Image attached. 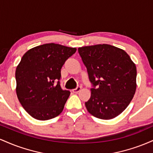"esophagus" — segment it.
I'll use <instances>...</instances> for the list:
<instances>
[{
    "mask_svg": "<svg viewBox=\"0 0 153 153\" xmlns=\"http://www.w3.org/2000/svg\"><path fill=\"white\" fill-rule=\"evenodd\" d=\"M80 90H81V87L78 86V87L76 88L73 89V90H72V91H73V93H75V94H77V93H78Z\"/></svg>",
    "mask_w": 153,
    "mask_h": 153,
    "instance_id": "1",
    "label": "esophagus"
}]
</instances>
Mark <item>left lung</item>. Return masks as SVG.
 <instances>
[{
  "instance_id": "8db88e82",
  "label": "left lung",
  "mask_w": 153,
  "mask_h": 153,
  "mask_svg": "<svg viewBox=\"0 0 153 153\" xmlns=\"http://www.w3.org/2000/svg\"><path fill=\"white\" fill-rule=\"evenodd\" d=\"M93 85L88 111L101 119H111L122 113L136 91L137 68L122 49L103 44L78 49Z\"/></svg>"
}]
</instances>
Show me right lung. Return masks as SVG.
<instances>
[{
	"label": "right lung",
	"mask_w": 153,
	"mask_h": 153,
	"mask_svg": "<svg viewBox=\"0 0 153 153\" xmlns=\"http://www.w3.org/2000/svg\"><path fill=\"white\" fill-rule=\"evenodd\" d=\"M76 48L50 43L23 55L16 70V94L26 111L38 120L60 114L71 92L59 84L61 68Z\"/></svg>",
	"instance_id": "1"
}]
</instances>
